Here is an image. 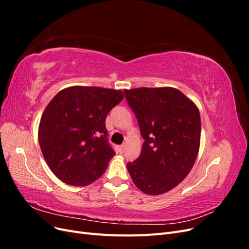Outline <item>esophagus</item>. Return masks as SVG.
<instances>
[{"label": "esophagus", "mask_w": 249, "mask_h": 249, "mask_svg": "<svg viewBox=\"0 0 249 249\" xmlns=\"http://www.w3.org/2000/svg\"><path fill=\"white\" fill-rule=\"evenodd\" d=\"M124 144L120 145V146H119V153L123 154V153H124Z\"/></svg>", "instance_id": "34e87169"}]
</instances>
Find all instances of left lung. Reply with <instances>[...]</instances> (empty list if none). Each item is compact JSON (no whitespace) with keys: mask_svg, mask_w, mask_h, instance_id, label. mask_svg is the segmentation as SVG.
I'll list each match as a JSON object with an SVG mask.
<instances>
[{"mask_svg":"<svg viewBox=\"0 0 249 249\" xmlns=\"http://www.w3.org/2000/svg\"><path fill=\"white\" fill-rule=\"evenodd\" d=\"M144 142L139 157L126 164L134 184L160 195L183 182L196 160L200 115L190 99L172 87L124 89Z\"/></svg>","mask_w":249,"mask_h":249,"instance_id":"8db88e82","label":"left lung"}]
</instances>
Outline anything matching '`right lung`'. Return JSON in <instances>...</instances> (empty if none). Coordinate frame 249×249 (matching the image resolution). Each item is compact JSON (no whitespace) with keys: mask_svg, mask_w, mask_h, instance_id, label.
<instances>
[{"mask_svg":"<svg viewBox=\"0 0 249 249\" xmlns=\"http://www.w3.org/2000/svg\"><path fill=\"white\" fill-rule=\"evenodd\" d=\"M122 90L71 86L44 109L38 140L53 173L71 186H87L102 177L115 155L107 138L106 117L124 100Z\"/></svg>","mask_w":249,"mask_h":249,"instance_id":"add662e5","label":"right lung"}]
</instances>
